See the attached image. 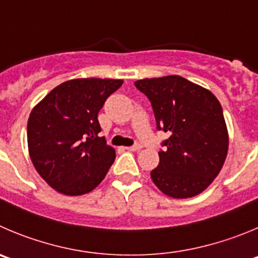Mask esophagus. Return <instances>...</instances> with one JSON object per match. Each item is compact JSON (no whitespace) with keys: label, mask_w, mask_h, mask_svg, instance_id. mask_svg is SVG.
I'll return each mask as SVG.
<instances>
[{"label":"esophagus","mask_w":258,"mask_h":258,"mask_svg":"<svg viewBox=\"0 0 258 258\" xmlns=\"http://www.w3.org/2000/svg\"><path fill=\"white\" fill-rule=\"evenodd\" d=\"M141 149H142V146L140 144L134 145V146L126 147V150H128V151H139V150H141Z\"/></svg>","instance_id":"esophagus-1"}]
</instances>
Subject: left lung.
Masks as SVG:
<instances>
[{
  "label": "left lung",
  "mask_w": 258,
  "mask_h": 258,
  "mask_svg": "<svg viewBox=\"0 0 258 258\" xmlns=\"http://www.w3.org/2000/svg\"><path fill=\"white\" fill-rule=\"evenodd\" d=\"M135 86L151 102L162 142L154 184L176 199L191 198L212 184L228 152V131L222 106L208 89L180 76L146 78Z\"/></svg>",
  "instance_id": "1"
}]
</instances>
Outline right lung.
I'll list each match as a JSON object with an SVG mask.
<instances>
[{"label": "right lung", "mask_w": 258, "mask_h": 258, "mask_svg": "<svg viewBox=\"0 0 258 258\" xmlns=\"http://www.w3.org/2000/svg\"><path fill=\"white\" fill-rule=\"evenodd\" d=\"M122 83L72 79L34 107L27 121L30 159L52 189L64 196H83L104 179L116 151L99 137L98 112Z\"/></svg>", "instance_id": "add662e5"}]
</instances>
